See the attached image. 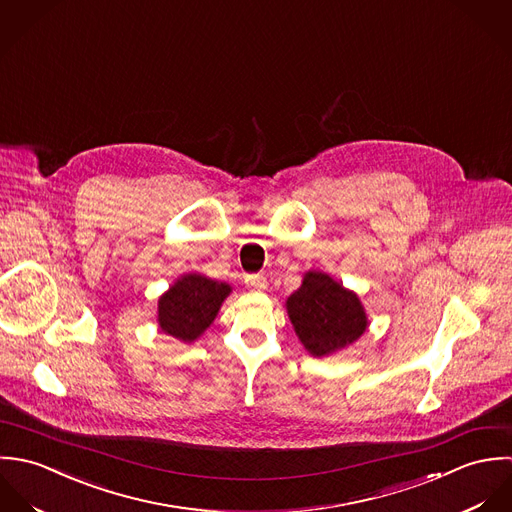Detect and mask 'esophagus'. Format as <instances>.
<instances>
[{
	"instance_id": "34e87169",
	"label": "esophagus",
	"mask_w": 512,
	"mask_h": 512,
	"mask_svg": "<svg viewBox=\"0 0 512 512\" xmlns=\"http://www.w3.org/2000/svg\"><path fill=\"white\" fill-rule=\"evenodd\" d=\"M247 287H251L255 291H263V289H267V279L263 275H251V277H247Z\"/></svg>"
}]
</instances>
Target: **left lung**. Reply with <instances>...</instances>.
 I'll use <instances>...</instances> for the list:
<instances>
[{
  "instance_id": "left-lung-1",
  "label": "left lung",
  "mask_w": 512,
  "mask_h": 512,
  "mask_svg": "<svg viewBox=\"0 0 512 512\" xmlns=\"http://www.w3.org/2000/svg\"><path fill=\"white\" fill-rule=\"evenodd\" d=\"M287 312L299 340L316 358L350 346L368 328L358 295L320 271H308L303 285L287 299Z\"/></svg>"
}]
</instances>
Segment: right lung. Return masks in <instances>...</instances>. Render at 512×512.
<instances>
[{
    "label": "right lung",
    "instance_id": "obj_1",
    "mask_svg": "<svg viewBox=\"0 0 512 512\" xmlns=\"http://www.w3.org/2000/svg\"><path fill=\"white\" fill-rule=\"evenodd\" d=\"M231 287L190 273L180 277L158 301L160 330L182 340H198L215 320L221 303L229 297Z\"/></svg>",
    "mask_w": 512,
    "mask_h": 512
}]
</instances>
